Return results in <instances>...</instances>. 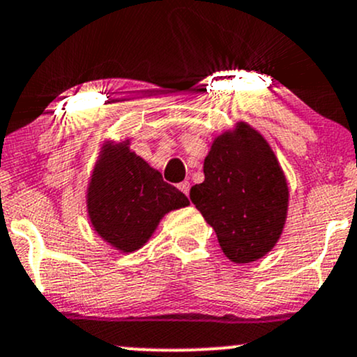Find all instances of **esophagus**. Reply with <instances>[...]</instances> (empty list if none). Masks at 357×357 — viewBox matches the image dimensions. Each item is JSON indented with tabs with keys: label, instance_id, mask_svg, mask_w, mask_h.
Segmentation results:
<instances>
[{
	"label": "esophagus",
	"instance_id": "obj_1",
	"mask_svg": "<svg viewBox=\"0 0 357 357\" xmlns=\"http://www.w3.org/2000/svg\"><path fill=\"white\" fill-rule=\"evenodd\" d=\"M178 190L181 191V193H185L186 197H188V195H190V181H183V183H179V185H178Z\"/></svg>",
	"mask_w": 357,
	"mask_h": 357
}]
</instances>
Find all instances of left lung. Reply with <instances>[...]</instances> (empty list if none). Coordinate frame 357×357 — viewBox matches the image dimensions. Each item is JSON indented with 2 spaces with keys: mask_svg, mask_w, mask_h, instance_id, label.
I'll return each instance as SVG.
<instances>
[{
  "mask_svg": "<svg viewBox=\"0 0 357 357\" xmlns=\"http://www.w3.org/2000/svg\"><path fill=\"white\" fill-rule=\"evenodd\" d=\"M205 181L191 202L213 227L230 261L244 264L268 254L283 232L288 186L269 144L241 121L211 144L203 164Z\"/></svg>",
  "mask_w": 357,
  "mask_h": 357,
  "instance_id": "8db88e82",
  "label": "left lung"
}]
</instances>
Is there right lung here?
I'll list each match as a JSON object with an SVG mask.
<instances>
[{"label":"right lung","mask_w":357,"mask_h":357,"mask_svg":"<svg viewBox=\"0 0 357 357\" xmlns=\"http://www.w3.org/2000/svg\"><path fill=\"white\" fill-rule=\"evenodd\" d=\"M188 205L185 195L130 152L127 142L103 149L89 181L88 213L98 236L113 248L140 249L167 211Z\"/></svg>","instance_id":"obj_1"}]
</instances>
